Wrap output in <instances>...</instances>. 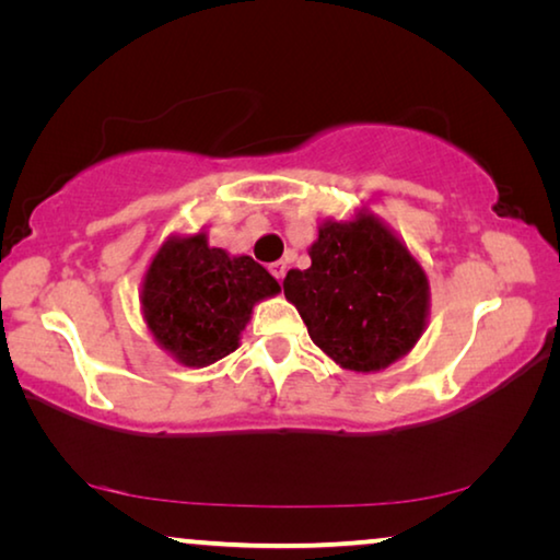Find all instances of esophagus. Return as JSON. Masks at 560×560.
Masks as SVG:
<instances>
[{"instance_id":"obj_1","label":"esophagus","mask_w":560,"mask_h":560,"mask_svg":"<svg viewBox=\"0 0 560 560\" xmlns=\"http://www.w3.org/2000/svg\"><path fill=\"white\" fill-rule=\"evenodd\" d=\"M269 271L273 273V279H277V281L281 283L283 277H287V261H273L271 267H269Z\"/></svg>"}]
</instances>
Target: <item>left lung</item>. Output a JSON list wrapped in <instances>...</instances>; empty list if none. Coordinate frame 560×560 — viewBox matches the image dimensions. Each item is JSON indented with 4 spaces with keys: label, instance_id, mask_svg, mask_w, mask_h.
<instances>
[{
    "label": "left lung",
    "instance_id": "1",
    "mask_svg": "<svg viewBox=\"0 0 560 560\" xmlns=\"http://www.w3.org/2000/svg\"><path fill=\"white\" fill-rule=\"evenodd\" d=\"M308 257V269L287 273L283 293L328 358L375 373L410 353L428 326L430 281L390 226L368 210L326 220Z\"/></svg>",
    "mask_w": 560,
    "mask_h": 560
}]
</instances>
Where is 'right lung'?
Masks as SVG:
<instances>
[{
    "label": "right lung",
    "instance_id": "add662e5",
    "mask_svg": "<svg viewBox=\"0 0 560 560\" xmlns=\"http://www.w3.org/2000/svg\"><path fill=\"white\" fill-rule=\"evenodd\" d=\"M279 291L261 264L210 246L207 232L173 234L150 261L140 306L160 348L187 368H205L240 348L254 303Z\"/></svg>",
    "mask_w": 560,
    "mask_h": 560
}]
</instances>
